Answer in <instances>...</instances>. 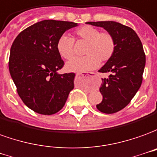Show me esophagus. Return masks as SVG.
<instances>
[{
    "instance_id": "34e87169",
    "label": "esophagus",
    "mask_w": 157,
    "mask_h": 157,
    "mask_svg": "<svg viewBox=\"0 0 157 157\" xmlns=\"http://www.w3.org/2000/svg\"><path fill=\"white\" fill-rule=\"evenodd\" d=\"M77 76H80V75H82V76H84V74H82V73H77L76 74ZM87 76H90V77H93L94 76V73H88L87 74H86Z\"/></svg>"
}]
</instances>
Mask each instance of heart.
Wrapping results in <instances>:
<instances>
[{
    "instance_id": "b5f03b06",
    "label": "heart",
    "mask_w": 157,
    "mask_h": 157,
    "mask_svg": "<svg viewBox=\"0 0 157 157\" xmlns=\"http://www.w3.org/2000/svg\"><path fill=\"white\" fill-rule=\"evenodd\" d=\"M74 40L86 41L83 56H76L66 63V68L72 72H84L98 67L101 61L108 62L116 51V42L108 32H101L99 29L84 25L77 29L74 38L63 34L56 42V50L60 56L70 59L74 54Z\"/></svg>"
}]
</instances>
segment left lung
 <instances>
[{"label":"left lung","mask_w":157,"mask_h":157,"mask_svg":"<svg viewBox=\"0 0 157 157\" xmlns=\"http://www.w3.org/2000/svg\"><path fill=\"white\" fill-rule=\"evenodd\" d=\"M86 23L103 28L116 42L113 56L99 70L100 73H109L110 75L107 78H102L100 91L103 99L96 105L103 113H115L131 101L141 86L145 66L143 45L133 29L119 23L101 21Z\"/></svg>","instance_id":"1"}]
</instances>
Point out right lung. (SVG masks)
Instances as JSON below:
<instances>
[{
    "mask_svg": "<svg viewBox=\"0 0 157 157\" xmlns=\"http://www.w3.org/2000/svg\"><path fill=\"white\" fill-rule=\"evenodd\" d=\"M78 23L43 20L20 33L13 41L9 71L23 103L34 112L52 115L63 108L74 88L75 73L59 74L64 65L56 42Z\"/></svg>",
    "mask_w": 157,
    "mask_h": 157,
    "instance_id": "add662e5",
    "label": "right lung"
}]
</instances>
